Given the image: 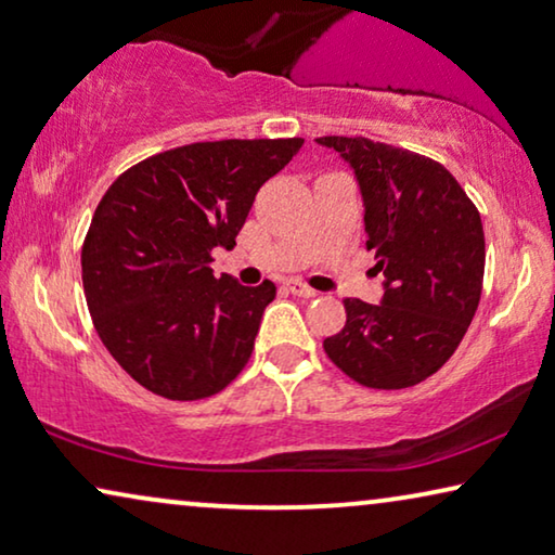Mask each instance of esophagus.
<instances>
[{
  "mask_svg": "<svg viewBox=\"0 0 555 555\" xmlns=\"http://www.w3.org/2000/svg\"><path fill=\"white\" fill-rule=\"evenodd\" d=\"M286 288H288V292H292L294 296H304V299H313V296H319V292H317V288H311V286H306V284H301V281H299V279L288 281V284H286Z\"/></svg>",
  "mask_w": 555,
  "mask_h": 555,
  "instance_id": "34e87169",
  "label": "esophagus"
}]
</instances>
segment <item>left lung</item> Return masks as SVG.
I'll list each match as a JSON object with an SVG mask.
<instances>
[{
	"label": "left lung",
	"mask_w": 555,
	"mask_h": 555,
	"mask_svg": "<svg viewBox=\"0 0 555 555\" xmlns=\"http://www.w3.org/2000/svg\"><path fill=\"white\" fill-rule=\"evenodd\" d=\"M357 171L366 246L386 294L374 306L344 299L346 324L324 338L326 357L369 388H409L459 349L481 301V214L456 177L424 154L366 137H319Z\"/></svg>",
	"instance_id": "obj_1"
}]
</instances>
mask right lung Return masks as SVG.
I'll return each mask as SVG.
<instances>
[{
  "label": "right lung",
  "mask_w": 555,
  "mask_h": 555,
  "mask_svg": "<svg viewBox=\"0 0 555 555\" xmlns=\"http://www.w3.org/2000/svg\"><path fill=\"white\" fill-rule=\"evenodd\" d=\"M301 144H184L134 164L106 189L81 246V281L106 351L146 391L198 401L242 374L276 286L217 279L211 251L234 249L256 192Z\"/></svg>",
  "instance_id": "right-lung-1"
}]
</instances>
